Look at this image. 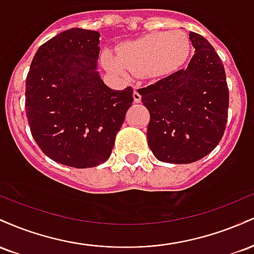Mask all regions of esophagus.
<instances>
[{
	"label": "esophagus",
	"mask_w": 254,
	"mask_h": 254,
	"mask_svg": "<svg viewBox=\"0 0 254 254\" xmlns=\"http://www.w3.org/2000/svg\"><path fill=\"white\" fill-rule=\"evenodd\" d=\"M141 100H142L141 95H139V93L135 89L133 90V101H135L136 104H138V103H141Z\"/></svg>",
	"instance_id": "1"
}]
</instances>
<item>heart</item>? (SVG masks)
I'll list each match as a JSON object with an SVG mask.
<instances>
[{"label": "heart", "instance_id": "b5f03b06", "mask_svg": "<svg viewBox=\"0 0 254 254\" xmlns=\"http://www.w3.org/2000/svg\"><path fill=\"white\" fill-rule=\"evenodd\" d=\"M190 48L189 37L182 31L154 32L122 45L118 58L105 51L103 61L112 71L127 69L133 74L156 77L179 68L189 57Z\"/></svg>", "mask_w": 254, "mask_h": 254}]
</instances>
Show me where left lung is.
<instances>
[{
	"mask_svg": "<svg viewBox=\"0 0 254 254\" xmlns=\"http://www.w3.org/2000/svg\"><path fill=\"white\" fill-rule=\"evenodd\" d=\"M188 68L137 89L150 113L147 139L162 162L191 164L220 143L228 119L229 90L222 61L200 34Z\"/></svg>",
	"mask_w": 254,
	"mask_h": 254,
	"instance_id": "obj_1",
	"label": "left lung"
}]
</instances>
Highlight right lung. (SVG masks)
<instances>
[{
	"label": "right lung",
	"mask_w": 254,
	"mask_h": 254,
	"mask_svg": "<svg viewBox=\"0 0 254 254\" xmlns=\"http://www.w3.org/2000/svg\"><path fill=\"white\" fill-rule=\"evenodd\" d=\"M97 31L71 28L44 43L26 77L25 109L34 141L46 156L89 168L111 155L133 101V90L109 88L99 76Z\"/></svg>",
	"instance_id": "1"
}]
</instances>
